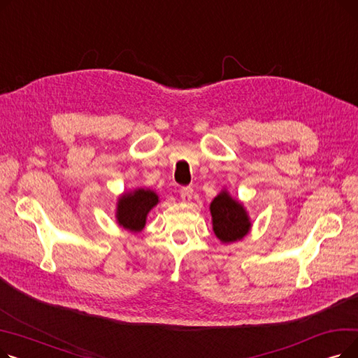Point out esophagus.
<instances>
[{
	"instance_id": "obj_1",
	"label": "esophagus",
	"mask_w": 358,
	"mask_h": 358,
	"mask_svg": "<svg viewBox=\"0 0 358 358\" xmlns=\"http://www.w3.org/2000/svg\"><path fill=\"white\" fill-rule=\"evenodd\" d=\"M180 196L184 201H190L193 197V189L192 187H182V189L180 190Z\"/></svg>"
}]
</instances>
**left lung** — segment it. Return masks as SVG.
Masks as SVG:
<instances>
[{
  "mask_svg": "<svg viewBox=\"0 0 358 358\" xmlns=\"http://www.w3.org/2000/svg\"><path fill=\"white\" fill-rule=\"evenodd\" d=\"M213 231L216 236L229 243L245 236L251 228V222L243 206L234 200L227 192H222L210 204Z\"/></svg>",
  "mask_w": 358,
  "mask_h": 358,
  "instance_id": "left-lung-1",
  "label": "left lung"
}]
</instances>
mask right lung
I'll return each instance as SVG.
<instances>
[{
    "mask_svg": "<svg viewBox=\"0 0 358 358\" xmlns=\"http://www.w3.org/2000/svg\"><path fill=\"white\" fill-rule=\"evenodd\" d=\"M158 203V196L150 190H136L120 197L117 204V222L130 231H141L145 227L146 215Z\"/></svg>",
    "mask_w": 358,
    "mask_h": 358,
    "instance_id": "add662e5",
    "label": "right lung"
}]
</instances>
